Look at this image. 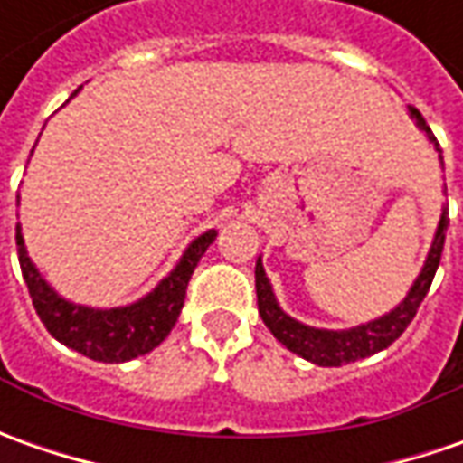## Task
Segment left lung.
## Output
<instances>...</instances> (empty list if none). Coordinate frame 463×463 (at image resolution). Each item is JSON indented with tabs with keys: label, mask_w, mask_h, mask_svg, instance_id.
I'll return each instance as SVG.
<instances>
[{
	"label": "left lung",
	"mask_w": 463,
	"mask_h": 463,
	"mask_svg": "<svg viewBox=\"0 0 463 463\" xmlns=\"http://www.w3.org/2000/svg\"><path fill=\"white\" fill-rule=\"evenodd\" d=\"M410 116L415 118L420 128L430 136V141L436 144L438 154H440V144L436 141L430 126L425 123V118L420 116L418 108H410ZM446 226H449V211H443V216H440L436 240H433V247H430V255L425 260L422 273H420L415 286L410 288V294H407V298L402 301L400 307L394 311H389L382 319H376V322H368V325H361V327L353 329H343V332L314 329L291 319L286 311L278 307L273 288H270V280L265 278L262 262L258 260V265H255V288H258V309L262 322L268 325V329L291 353H296V355H301V358H307V361L317 365L353 364L358 358H368V355L379 353L383 347L392 345L402 332L407 329V325L415 319L422 298L430 291V283H433L438 265H440V252H443V241H446Z\"/></svg>",
	"instance_id": "8db88e82"
}]
</instances>
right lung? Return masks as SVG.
Listing matches in <instances>:
<instances>
[{
    "label": "right lung",
    "mask_w": 463,
    "mask_h": 463,
    "mask_svg": "<svg viewBox=\"0 0 463 463\" xmlns=\"http://www.w3.org/2000/svg\"><path fill=\"white\" fill-rule=\"evenodd\" d=\"M17 258L20 270L27 283V291L33 298V307L38 311L45 329L71 350L81 355L102 361V364H123L136 355H144L159 345L175 327L183 301H185L187 283L203 258L208 244L216 240V232H205L185 250L177 268L169 273L152 294L144 296L131 307L123 309H87L63 301L51 286L45 283L35 265L30 262L25 252V241L17 226Z\"/></svg>",
    "instance_id": "right-lung-1"
}]
</instances>
